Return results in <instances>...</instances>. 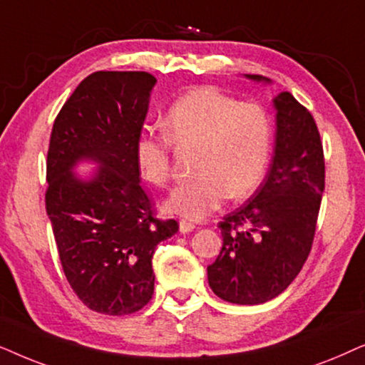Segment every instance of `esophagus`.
<instances>
[{"mask_svg":"<svg viewBox=\"0 0 365 365\" xmlns=\"http://www.w3.org/2000/svg\"><path fill=\"white\" fill-rule=\"evenodd\" d=\"M178 227H180V232H182V233H188V232H192L193 228H195V225H193V223L188 222V220H180Z\"/></svg>","mask_w":365,"mask_h":365,"instance_id":"esophagus-1","label":"esophagus"}]
</instances>
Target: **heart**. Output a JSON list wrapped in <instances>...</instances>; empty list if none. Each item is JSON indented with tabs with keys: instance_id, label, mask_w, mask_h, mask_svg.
Masks as SVG:
<instances>
[{
	"instance_id": "heart-1",
	"label": "heart",
	"mask_w": 365,
	"mask_h": 365,
	"mask_svg": "<svg viewBox=\"0 0 365 365\" xmlns=\"http://www.w3.org/2000/svg\"><path fill=\"white\" fill-rule=\"evenodd\" d=\"M162 125L165 135L143 132L135 143V165L150 185L168 182L172 143L200 148L198 177L173 188L163 205L168 213L202 220L227 197L240 200L260 185L272 152V123L260 105L198 86L173 101Z\"/></svg>"
}]
</instances>
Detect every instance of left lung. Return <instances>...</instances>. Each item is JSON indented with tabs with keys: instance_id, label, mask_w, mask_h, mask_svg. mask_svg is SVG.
I'll return each instance as SVG.
<instances>
[{
	"instance_id": "1",
	"label": "left lung",
	"mask_w": 365,
	"mask_h": 365,
	"mask_svg": "<svg viewBox=\"0 0 365 365\" xmlns=\"http://www.w3.org/2000/svg\"><path fill=\"white\" fill-rule=\"evenodd\" d=\"M272 83L260 75H245ZM275 150L260 187L218 223L223 245L207 267L213 294L239 305L269 302L292 284L312 247L325 185L315 120L289 91L274 98Z\"/></svg>"
}]
</instances>
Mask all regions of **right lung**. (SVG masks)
Returning <instances> with one entry per match:
<instances>
[{
  "label": "right lung",
  "instance_id": "add662e5",
  "mask_svg": "<svg viewBox=\"0 0 365 365\" xmlns=\"http://www.w3.org/2000/svg\"><path fill=\"white\" fill-rule=\"evenodd\" d=\"M157 78L147 71H96L58 113L46 160V213L73 292L106 315L133 314L153 295L152 257L178 232L153 217L140 187L135 143ZM97 170L74 173L78 163Z\"/></svg>",
  "mask_w": 365,
  "mask_h": 365
}]
</instances>
